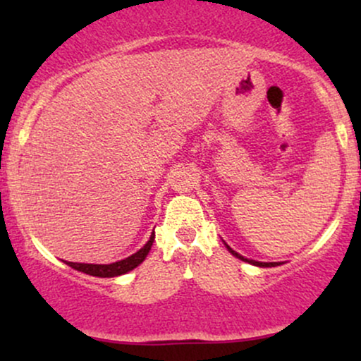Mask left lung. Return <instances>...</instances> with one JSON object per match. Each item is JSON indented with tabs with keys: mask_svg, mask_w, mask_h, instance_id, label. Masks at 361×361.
Instances as JSON below:
<instances>
[{
	"mask_svg": "<svg viewBox=\"0 0 361 361\" xmlns=\"http://www.w3.org/2000/svg\"><path fill=\"white\" fill-rule=\"evenodd\" d=\"M227 250H229L231 252H233V255L235 256V258H239V259H243V261H247V263H251V264H256V267H264V268H270V267H276V264H280V263H261V261H252V259H247V258H244V256H241V255H238V252L231 250L229 246H227Z\"/></svg>",
	"mask_w": 361,
	"mask_h": 361,
	"instance_id": "1",
	"label": "left lung"
}]
</instances>
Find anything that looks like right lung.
I'll list each match as a JSON object with an SVG mask.
<instances>
[{"label": "right lung", "mask_w": 361, "mask_h": 361, "mask_svg": "<svg viewBox=\"0 0 361 361\" xmlns=\"http://www.w3.org/2000/svg\"><path fill=\"white\" fill-rule=\"evenodd\" d=\"M152 243H154V233H152L151 239L146 243V246L140 247L137 252H134L132 256H128L126 259L115 261V263L110 264H88V263H71L68 261V264L74 270L86 273V275L91 276H102V279H111V276H118L123 275V273L134 270L135 267H139L144 259H146L149 250H151Z\"/></svg>", "instance_id": "right-lung-1"}]
</instances>
